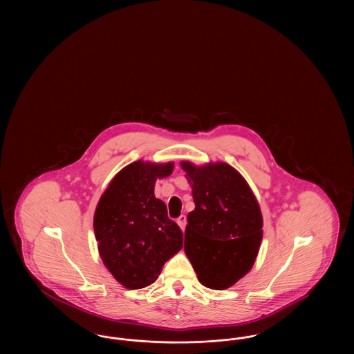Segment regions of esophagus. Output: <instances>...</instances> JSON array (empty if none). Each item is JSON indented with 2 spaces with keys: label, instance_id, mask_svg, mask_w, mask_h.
Masks as SVG:
<instances>
[{
  "label": "esophagus",
  "instance_id": "esophagus-1",
  "mask_svg": "<svg viewBox=\"0 0 354 354\" xmlns=\"http://www.w3.org/2000/svg\"><path fill=\"white\" fill-rule=\"evenodd\" d=\"M176 223H178V225L182 228V231H185V224H187V218H185V215H180V216L176 219Z\"/></svg>",
  "mask_w": 354,
  "mask_h": 354
}]
</instances>
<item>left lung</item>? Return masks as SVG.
<instances>
[{"label": "left lung", "instance_id": "left-lung-1", "mask_svg": "<svg viewBox=\"0 0 354 354\" xmlns=\"http://www.w3.org/2000/svg\"><path fill=\"white\" fill-rule=\"evenodd\" d=\"M195 209L187 216L185 252L203 286L227 289L253 263L263 239V216L251 187L227 163L182 162Z\"/></svg>", "mask_w": 354, "mask_h": 354}]
</instances>
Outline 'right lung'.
Instances as JSON below:
<instances>
[{"label":"right lung","mask_w":354,"mask_h":354,"mask_svg":"<svg viewBox=\"0 0 354 354\" xmlns=\"http://www.w3.org/2000/svg\"><path fill=\"white\" fill-rule=\"evenodd\" d=\"M174 163L138 160L120 169L98 202L94 232L102 261L127 289L151 286L165 263L183 247L179 225L156 199V179L171 175Z\"/></svg>","instance_id":"obj_1"}]
</instances>
